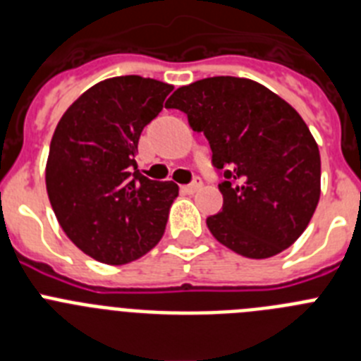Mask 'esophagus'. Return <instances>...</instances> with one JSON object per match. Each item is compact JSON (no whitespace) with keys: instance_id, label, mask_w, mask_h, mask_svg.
<instances>
[{"instance_id":"esophagus-1","label":"esophagus","mask_w":361,"mask_h":361,"mask_svg":"<svg viewBox=\"0 0 361 361\" xmlns=\"http://www.w3.org/2000/svg\"><path fill=\"white\" fill-rule=\"evenodd\" d=\"M202 188V180L200 178H197L195 183L191 184H186V186H183L180 190H183V193H188V195H193V193H197V191Z\"/></svg>"}]
</instances>
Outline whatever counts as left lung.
<instances>
[{
	"instance_id": "1",
	"label": "left lung",
	"mask_w": 361,
	"mask_h": 361,
	"mask_svg": "<svg viewBox=\"0 0 361 361\" xmlns=\"http://www.w3.org/2000/svg\"><path fill=\"white\" fill-rule=\"evenodd\" d=\"M166 108L204 133L224 171V206L206 224L245 258H269L305 231L320 200V152L298 111L264 85L219 75L173 92Z\"/></svg>"
}]
</instances>
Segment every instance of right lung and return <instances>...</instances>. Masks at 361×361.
<instances>
[{
  "instance_id": "add662e5",
  "label": "right lung",
  "mask_w": 361,
  "mask_h": 361,
  "mask_svg": "<svg viewBox=\"0 0 361 361\" xmlns=\"http://www.w3.org/2000/svg\"><path fill=\"white\" fill-rule=\"evenodd\" d=\"M171 90L141 75L104 79L57 123L44 170L47 193L66 237L97 262H133L164 235L178 186L145 177L135 149Z\"/></svg>"
}]
</instances>
